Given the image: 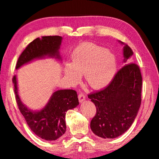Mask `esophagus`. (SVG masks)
<instances>
[{
  "mask_svg": "<svg viewBox=\"0 0 159 159\" xmlns=\"http://www.w3.org/2000/svg\"><path fill=\"white\" fill-rule=\"evenodd\" d=\"M79 99L80 102H83L85 99V95L83 92H80L79 94Z\"/></svg>",
  "mask_w": 159,
  "mask_h": 159,
  "instance_id": "obj_1",
  "label": "esophagus"
}]
</instances>
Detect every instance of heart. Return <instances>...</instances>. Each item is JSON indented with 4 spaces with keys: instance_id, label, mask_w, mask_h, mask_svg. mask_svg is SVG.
<instances>
[{
    "instance_id": "b5f03b06",
    "label": "heart",
    "mask_w": 159,
    "mask_h": 159,
    "mask_svg": "<svg viewBox=\"0 0 159 159\" xmlns=\"http://www.w3.org/2000/svg\"><path fill=\"white\" fill-rule=\"evenodd\" d=\"M71 64H67L65 74L71 83L76 84L85 73L89 87L102 89L112 81L116 73V58L112 52L93 43L85 42L75 48Z\"/></svg>"
}]
</instances>
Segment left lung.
<instances>
[{
  "instance_id": "left-lung-1",
  "label": "left lung",
  "mask_w": 159,
  "mask_h": 159,
  "mask_svg": "<svg viewBox=\"0 0 159 159\" xmlns=\"http://www.w3.org/2000/svg\"><path fill=\"white\" fill-rule=\"evenodd\" d=\"M133 53L131 48L125 44L124 62L127 61ZM142 82L139 67L129 62L118 70L104 89L88 94L97 108L90 122L95 135L103 138H115L130 128L141 104Z\"/></svg>"
}]
</instances>
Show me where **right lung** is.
<instances>
[{"mask_svg":"<svg viewBox=\"0 0 159 159\" xmlns=\"http://www.w3.org/2000/svg\"><path fill=\"white\" fill-rule=\"evenodd\" d=\"M62 39L60 36H44L34 39L20 55L16 69L34 59L45 56L61 59L59 48ZM12 82L19 111L34 134L46 140H56L61 137L66 131V112L79 104L76 92L74 89L57 90L53 92L44 108L41 111H33L21 102L18 94L16 76H13Z\"/></svg>","mask_w":159,"mask_h":159,"instance_id":"1","label":"right lung"}]
</instances>
